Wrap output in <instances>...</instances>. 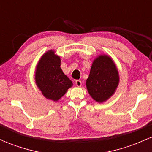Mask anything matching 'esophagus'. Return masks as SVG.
Here are the masks:
<instances>
[{
  "label": "esophagus",
  "mask_w": 152,
  "mask_h": 152,
  "mask_svg": "<svg viewBox=\"0 0 152 152\" xmlns=\"http://www.w3.org/2000/svg\"><path fill=\"white\" fill-rule=\"evenodd\" d=\"M76 85L77 86H81V81L80 80H76Z\"/></svg>",
  "instance_id": "1"
}]
</instances>
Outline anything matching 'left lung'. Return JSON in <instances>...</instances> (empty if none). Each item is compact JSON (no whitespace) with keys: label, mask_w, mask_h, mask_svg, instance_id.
I'll return each mask as SVG.
<instances>
[{"label":"left lung","mask_w":152,"mask_h":152,"mask_svg":"<svg viewBox=\"0 0 152 152\" xmlns=\"http://www.w3.org/2000/svg\"><path fill=\"white\" fill-rule=\"evenodd\" d=\"M118 81V73L112 59L108 56H100L94 61L86 88L94 100L103 102L114 93Z\"/></svg>","instance_id":"left-lung-1"}]
</instances>
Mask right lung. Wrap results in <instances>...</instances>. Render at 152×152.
<instances>
[{
    "label": "right lung",
    "instance_id": "right-lung-1",
    "mask_svg": "<svg viewBox=\"0 0 152 152\" xmlns=\"http://www.w3.org/2000/svg\"><path fill=\"white\" fill-rule=\"evenodd\" d=\"M60 66V57L49 50L40 59L36 69V84L46 98L53 101L60 99L73 85Z\"/></svg>",
    "mask_w": 152,
    "mask_h": 152
}]
</instances>
